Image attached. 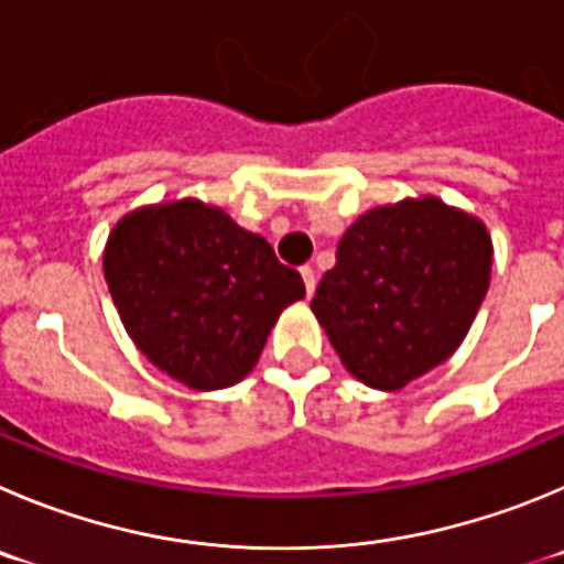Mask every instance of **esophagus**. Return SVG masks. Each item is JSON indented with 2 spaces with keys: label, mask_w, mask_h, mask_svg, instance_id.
<instances>
[{
  "label": "esophagus",
  "mask_w": 564,
  "mask_h": 564,
  "mask_svg": "<svg viewBox=\"0 0 564 564\" xmlns=\"http://www.w3.org/2000/svg\"><path fill=\"white\" fill-rule=\"evenodd\" d=\"M300 275H303V283H306V294L312 297L314 286H317V275H314L312 267H300Z\"/></svg>",
  "instance_id": "esophagus-1"
}]
</instances>
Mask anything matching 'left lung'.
I'll return each instance as SVG.
<instances>
[{"instance_id":"8db88e82","label":"left lung","mask_w":564,"mask_h":564,"mask_svg":"<svg viewBox=\"0 0 564 564\" xmlns=\"http://www.w3.org/2000/svg\"><path fill=\"white\" fill-rule=\"evenodd\" d=\"M487 225L434 194L361 214L312 312L361 383L398 392L456 354L489 289Z\"/></svg>"}]
</instances>
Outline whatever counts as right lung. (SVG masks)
Wrapping results in <instances>:
<instances>
[{"mask_svg": "<svg viewBox=\"0 0 564 564\" xmlns=\"http://www.w3.org/2000/svg\"><path fill=\"white\" fill-rule=\"evenodd\" d=\"M102 270L133 345L197 392L250 376L283 308L306 297L264 236L197 197L124 214L105 241Z\"/></svg>", "mask_w": 564, "mask_h": 564, "instance_id": "right-lung-1", "label": "right lung"}]
</instances>
